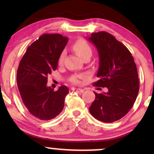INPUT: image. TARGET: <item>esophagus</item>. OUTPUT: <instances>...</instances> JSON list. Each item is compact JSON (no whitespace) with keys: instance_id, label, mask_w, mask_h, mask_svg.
Segmentation results:
<instances>
[{"instance_id":"esophagus-1","label":"esophagus","mask_w":154,"mask_h":154,"mask_svg":"<svg viewBox=\"0 0 154 154\" xmlns=\"http://www.w3.org/2000/svg\"><path fill=\"white\" fill-rule=\"evenodd\" d=\"M71 90H72V91H76V90H79V91L81 92H83L84 91L83 89H81V88H71Z\"/></svg>"}]
</instances>
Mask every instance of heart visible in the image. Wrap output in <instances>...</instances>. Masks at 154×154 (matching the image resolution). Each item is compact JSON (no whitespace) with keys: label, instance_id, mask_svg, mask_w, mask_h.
Segmentation results:
<instances>
[{"label":"heart","instance_id":"b5f03b06","mask_svg":"<svg viewBox=\"0 0 154 154\" xmlns=\"http://www.w3.org/2000/svg\"><path fill=\"white\" fill-rule=\"evenodd\" d=\"M73 49L74 50V51L79 54L80 57H81L82 58L85 57L88 55H92V50L90 45L86 42L85 40L81 39L77 41L73 45ZM64 56H65V52L63 51L62 53L60 54V57H59L58 62L59 64L62 65L63 64L64 60ZM82 77V76H80ZM71 81L75 84H79L80 83L79 78L78 77H73L71 79Z\"/></svg>","mask_w":154,"mask_h":154}]
</instances>
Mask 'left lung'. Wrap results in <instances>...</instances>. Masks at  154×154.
<instances>
[{
  "label": "left lung",
  "instance_id": "8db88e82",
  "mask_svg": "<svg viewBox=\"0 0 154 154\" xmlns=\"http://www.w3.org/2000/svg\"><path fill=\"white\" fill-rule=\"evenodd\" d=\"M88 40L100 57L99 80L93 85L106 88L102 93L94 92L90 112L99 121L112 123L127 114L135 102L140 89L137 69L129 50L110 33H93Z\"/></svg>",
  "mask_w": 154,
  "mask_h": 154
}]
</instances>
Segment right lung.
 Here are the masks:
<instances>
[{
	"label": "right lung",
	"instance_id": "1",
	"mask_svg": "<svg viewBox=\"0 0 154 154\" xmlns=\"http://www.w3.org/2000/svg\"><path fill=\"white\" fill-rule=\"evenodd\" d=\"M68 38L59 33H44L27 48L19 64L17 83L23 103L29 113L42 121L62 112L69 93L66 86L57 91L48 87V75L57 68L59 57Z\"/></svg>",
	"mask_w": 154,
	"mask_h": 154
}]
</instances>
